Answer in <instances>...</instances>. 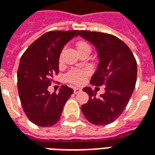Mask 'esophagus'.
<instances>
[{
  "instance_id": "34e87169",
  "label": "esophagus",
  "mask_w": 155,
  "mask_h": 155,
  "mask_svg": "<svg viewBox=\"0 0 155 155\" xmlns=\"http://www.w3.org/2000/svg\"><path fill=\"white\" fill-rule=\"evenodd\" d=\"M80 92H81V89H80V88H77V87L74 88V94H79Z\"/></svg>"
}]
</instances>
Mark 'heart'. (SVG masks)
Wrapping results in <instances>:
<instances>
[{"label": "heart", "instance_id": "heart-1", "mask_svg": "<svg viewBox=\"0 0 155 155\" xmlns=\"http://www.w3.org/2000/svg\"><path fill=\"white\" fill-rule=\"evenodd\" d=\"M78 51L84 49H91L87 42L84 41H78L76 42ZM89 74L88 70H74L67 74V79L74 84H81Z\"/></svg>", "mask_w": 155, "mask_h": 155}]
</instances>
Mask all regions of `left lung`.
I'll return each mask as SVG.
<instances>
[{"label":"left lung","instance_id":"1","mask_svg":"<svg viewBox=\"0 0 155 155\" xmlns=\"http://www.w3.org/2000/svg\"><path fill=\"white\" fill-rule=\"evenodd\" d=\"M78 35L96 48L100 60L91 83L105 84V92L96 97V92L85 87L89 101L81 106L84 117L95 125H106L116 120L126 107L134 90L137 63L127 45L110 34L80 31Z\"/></svg>","mask_w":155,"mask_h":155}]
</instances>
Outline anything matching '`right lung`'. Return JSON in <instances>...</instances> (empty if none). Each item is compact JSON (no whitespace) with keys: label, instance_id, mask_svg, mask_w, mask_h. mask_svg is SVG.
<instances>
[{"label":"right lung","instance_id":"right-lung-1","mask_svg":"<svg viewBox=\"0 0 155 155\" xmlns=\"http://www.w3.org/2000/svg\"><path fill=\"white\" fill-rule=\"evenodd\" d=\"M79 31H54L45 33L22 54L18 71L19 97L25 114L36 125H54L61 118L64 105L73 90L62 85L59 93L47 88L59 73V58L64 45Z\"/></svg>","mask_w":155,"mask_h":155}]
</instances>
